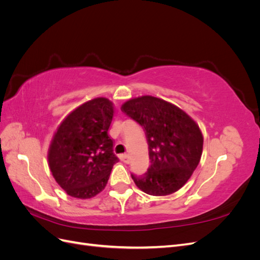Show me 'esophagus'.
I'll list each match as a JSON object with an SVG mask.
<instances>
[{"label": "esophagus", "instance_id": "1", "mask_svg": "<svg viewBox=\"0 0 260 260\" xmlns=\"http://www.w3.org/2000/svg\"><path fill=\"white\" fill-rule=\"evenodd\" d=\"M121 161H123L124 164H129V156L127 154H122L119 156Z\"/></svg>", "mask_w": 260, "mask_h": 260}]
</instances>
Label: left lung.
Instances as JSON below:
<instances>
[{
	"instance_id": "8db88e82",
	"label": "left lung",
	"mask_w": 260,
	"mask_h": 260,
	"mask_svg": "<svg viewBox=\"0 0 260 260\" xmlns=\"http://www.w3.org/2000/svg\"><path fill=\"white\" fill-rule=\"evenodd\" d=\"M121 111L142 125L151 166L143 176L131 175L144 193L166 196L180 190L198 167L203 152L202 131L178 106L158 98L131 99Z\"/></svg>"
}]
</instances>
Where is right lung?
Returning a JSON list of instances; mask_svg holds the SVG:
<instances>
[{"label": "right lung", "instance_id": "add662e5", "mask_svg": "<svg viewBox=\"0 0 260 260\" xmlns=\"http://www.w3.org/2000/svg\"><path fill=\"white\" fill-rule=\"evenodd\" d=\"M114 114L108 99H93L68 114L54 133L49 167L55 181L73 198H94L107 184L118 161L108 136Z\"/></svg>", "mask_w": 260, "mask_h": 260}]
</instances>
